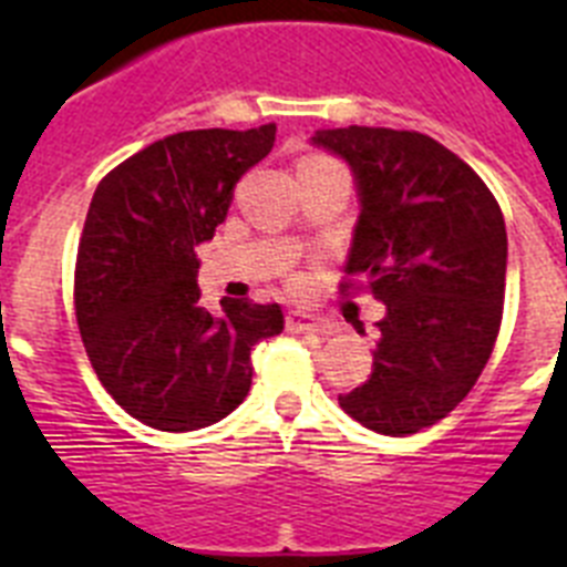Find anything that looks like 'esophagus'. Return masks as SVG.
<instances>
[{"mask_svg":"<svg viewBox=\"0 0 567 567\" xmlns=\"http://www.w3.org/2000/svg\"><path fill=\"white\" fill-rule=\"evenodd\" d=\"M287 332H292V334L323 332V327H320V320L315 318V315H307V312H289V315H287Z\"/></svg>","mask_w":567,"mask_h":567,"instance_id":"esophagus-1","label":"esophagus"}]
</instances>
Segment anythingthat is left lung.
Instances as JSON below:
<instances>
[{
    "label": "left lung",
    "instance_id": "obj_1",
    "mask_svg": "<svg viewBox=\"0 0 567 567\" xmlns=\"http://www.w3.org/2000/svg\"><path fill=\"white\" fill-rule=\"evenodd\" d=\"M349 162L360 218L340 292L385 303L372 374L340 394L349 417L405 437L474 389L503 323L508 235L497 198L417 130L340 127L312 138Z\"/></svg>",
    "mask_w": 567,
    "mask_h": 567
}]
</instances>
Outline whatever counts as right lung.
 Here are the masks:
<instances>
[{"instance_id": "obj_1", "label": "right lung", "mask_w": 567, "mask_h": 567, "mask_svg": "<svg viewBox=\"0 0 567 567\" xmlns=\"http://www.w3.org/2000/svg\"><path fill=\"white\" fill-rule=\"evenodd\" d=\"M275 124L187 130L99 182L79 238L73 303L90 365L130 417L195 432L238 409L252 346L284 329L278 303H198L195 247L227 218L240 175L269 155Z\"/></svg>"}]
</instances>
